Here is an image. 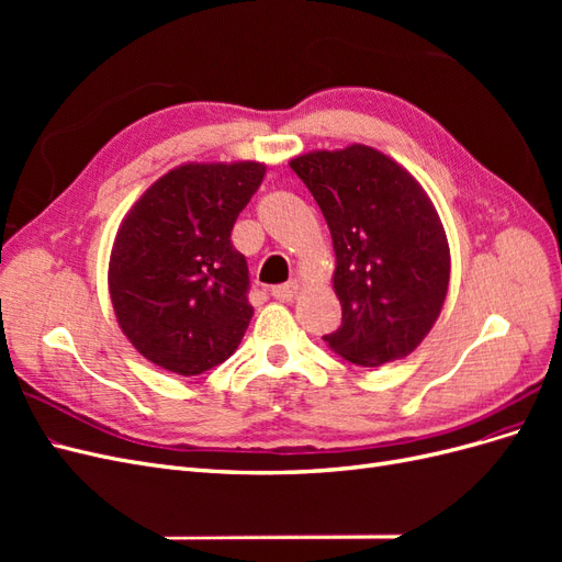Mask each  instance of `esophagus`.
<instances>
[{
	"instance_id": "34e87169",
	"label": "esophagus",
	"mask_w": 562,
	"mask_h": 562,
	"mask_svg": "<svg viewBox=\"0 0 562 562\" xmlns=\"http://www.w3.org/2000/svg\"><path fill=\"white\" fill-rule=\"evenodd\" d=\"M295 293H297V283H281L269 291V295L279 302H291L295 297Z\"/></svg>"
}]
</instances>
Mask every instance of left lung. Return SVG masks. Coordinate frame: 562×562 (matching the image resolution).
Returning a JSON list of instances; mask_svg holds the SVG:
<instances>
[{"instance_id": "obj_1", "label": "left lung", "mask_w": 562, "mask_h": 562, "mask_svg": "<svg viewBox=\"0 0 562 562\" xmlns=\"http://www.w3.org/2000/svg\"><path fill=\"white\" fill-rule=\"evenodd\" d=\"M291 168L333 236L342 326L326 342L366 368L403 359L431 330L450 281L446 232L429 196L366 145L310 151Z\"/></svg>"}]
</instances>
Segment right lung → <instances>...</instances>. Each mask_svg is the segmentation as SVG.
I'll list each match as a JSON object with an SVG mask.
<instances>
[{
	"mask_svg": "<svg viewBox=\"0 0 562 562\" xmlns=\"http://www.w3.org/2000/svg\"><path fill=\"white\" fill-rule=\"evenodd\" d=\"M265 166L184 164L159 178L116 232L110 295L147 361L201 375L239 347L252 318L250 274L232 227Z\"/></svg>",
	"mask_w": 562,
	"mask_h": 562,
	"instance_id": "add662e5",
	"label": "right lung"
}]
</instances>
